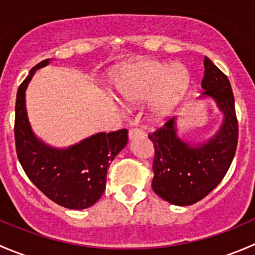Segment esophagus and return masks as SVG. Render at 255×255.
Instances as JSON below:
<instances>
[{
  "label": "esophagus",
  "mask_w": 255,
  "mask_h": 255,
  "mask_svg": "<svg viewBox=\"0 0 255 255\" xmlns=\"http://www.w3.org/2000/svg\"><path fill=\"white\" fill-rule=\"evenodd\" d=\"M144 132L143 130L138 129V128H132V129H129V132H128V137H129V139H135V138H139V137H144Z\"/></svg>",
  "instance_id": "1"
}]
</instances>
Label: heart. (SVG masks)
<instances>
[{
	"mask_svg": "<svg viewBox=\"0 0 255 255\" xmlns=\"http://www.w3.org/2000/svg\"><path fill=\"white\" fill-rule=\"evenodd\" d=\"M191 74L179 61L155 59L129 63L115 75V90L123 106L135 107L149 100V116L155 122L168 120L186 97Z\"/></svg>",
	"mask_w": 255,
	"mask_h": 255,
	"instance_id": "obj_1",
	"label": "heart"
}]
</instances>
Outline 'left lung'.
Instances as JSON below:
<instances>
[{"instance_id": "left-lung-1", "label": "left lung", "mask_w": 255, "mask_h": 255, "mask_svg": "<svg viewBox=\"0 0 255 255\" xmlns=\"http://www.w3.org/2000/svg\"><path fill=\"white\" fill-rule=\"evenodd\" d=\"M204 65L205 91L199 99H212L223 115L217 132L206 142L189 143L177 135L176 118H171L148 135L155 149L151 187L176 206H190L207 196L222 181L237 149L238 122L230 80L207 56Z\"/></svg>"}]
</instances>
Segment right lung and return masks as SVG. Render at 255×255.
<instances>
[{
  "mask_svg": "<svg viewBox=\"0 0 255 255\" xmlns=\"http://www.w3.org/2000/svg\"><path fill=\"white\" fill-rule=\"evenodd\" d=\"M49 63L50 59L40 61L18 87L17 156L30 181L51 201L70 210H84L96 204L104 194L107 169L127 144L128 130L96 133L68 148H55L39 139L28 120L25 90L35 71Z\"/></svg>",
  "mask_w": 255,
  "mask_h": 255,
  "instance_id": "obj_1",
  "label": "right lung"
}]
</instances>
